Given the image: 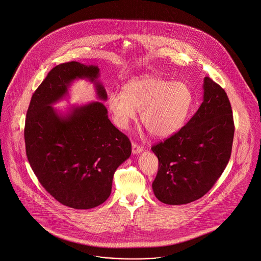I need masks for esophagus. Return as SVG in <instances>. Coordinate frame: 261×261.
<instances>
[{"label":"esophagus","mask_w":261,"mask_h":261,"mask_svg":"<svg viewBox=\"0 0 261 261\" xmlns=\"http://www.w3.org/2000/svg\"><path fill=\"white\" fill-rule=\"evenodd\" d=\"M144 150V148L142 146H139L136 143H132V152L133 154H138Z\"/></svg>","instance_id":"34e87169"}]
</instances>
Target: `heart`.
Masks as SVG:
<instances>
[{
	"instance_id": "b5f03b06",
	"label": "heart",
	"mask_w": 261,
	"mask_h": 261,
	"mask_svg": "<svg viewBox=\"0 0 261 261\" xmlns=\"http://www.w3.org/2000/svg\"><path fill=\"white\" fill-rule=\"evenodd\" d=\"M194 101L192 90L184 82L148 76L130 81L123 94L113 93L109 109L114 123L126 129L141 112V121L151 136H173L186 122Z\"/></svg>"
}]
</instances>
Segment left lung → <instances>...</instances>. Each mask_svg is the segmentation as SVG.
Returning a JSON list of instances; mask_svg holds the SVG:
<instances>
[{"label":"left lung","mask_w":261,"mask_h":261,"mask_svg":"<svg viewBox=\"0 0 261 261\" xmlns=\"http://www.w3.org/2000/svg\"><path fill=\"white\" fill-rule=\"evenodd\" d=\"M234 132L226 92L204 77L199 110L173 136L151 147L160 164L152 182L156 199L178 205L203 197L228 164Z\"/></svg>","instance_id":"left-lung-1"}]
</instances>
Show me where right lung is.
I'll list each match as a JSON object with an SVG mask.
<instances>
[{"instance_id":"right-lung-1","label":"right lung","mask_w":261,"mask_h":261,"mask_svg":"<svg viewBox=\"0 0 261 261\" xmlns=\"http://www.w3.org/2000/svg\"><path fill=\"white\" fill-rule=\"evenodd\" d=\"M97 65L65 62L54 67L33 94L26 113V155L45 190L63 205L89 210L112 193L113 174L131 155L128 137L112 124L100 101L72 106L65 113L53 105L68 95L76 79L94 83L108 99Z\"/></svg>"}]
</instances>
